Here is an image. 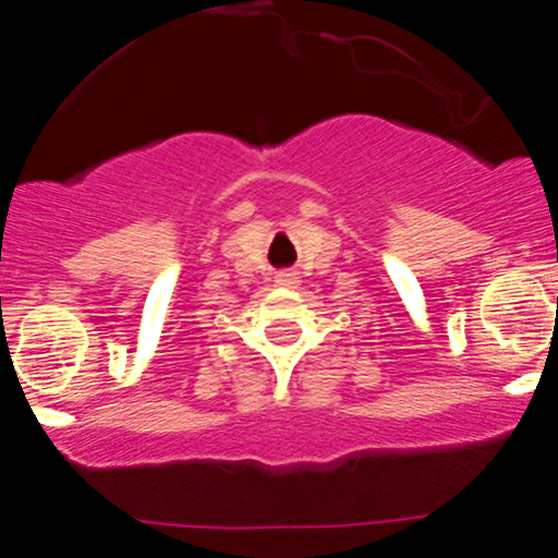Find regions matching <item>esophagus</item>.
Listing matches in <instances>:
<instances>
[{
	"label": "esophagus",
	"mask_w": 558,
	"mask_h": 558,
	"mask_svg": "<svg viewBox=\"0 0 558 558\" xmlns=\"http://www.w3.org/2000/svg\"><path fill=\"white\" fill-rule=\"evenodd\" d=\"M275 283H278V286H289V289H293V286L299 283V278L293 272H289V269H283V272L275 275Z\"/></svg>",
	"instance_id": "34e87169"
}]
</instances>
